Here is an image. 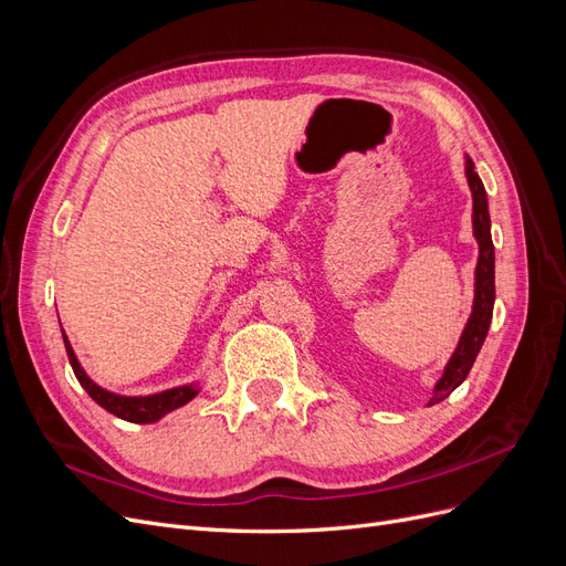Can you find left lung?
<instances>
[{
    "instance_id": "8db88e82",
    "label": "left lung",
    "mask_w": 566,
    "mask_h": 566,
    "mask_svg": "<svg viewBox=\"0 0 566 566\" xmlns=\"http://www.w3.org/2000/svg\"><path fill=\"white\" fill-rule=\"evenodd\" d=\"M465 177L472 191V231L479 245V260L474 269V302H472V314L465 323V331H462L458 347L453 356L449 358L447 368L439 382L434 385L430 403H439L449 397V394L465 382L468 373L474 364V358L482 349L491 316H493V302H495V252L491 241V217H489V200H486V188L474 172V163L470 156H465Z\"/></svg>"
}]
</instances>
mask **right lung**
<instances>
[{"label":"right lung","instance_id":"add662e5","mask_svg":"<svg viewBox=\"0 0 566 566\" xmlns=\"http://www.w3.org/2000/svg\"><path fill=\"white\" fill-rule=\"evenodd\" d=\"M61 333H63V342H65L67 361H71V366H73L77 382L84 387V391H87L101 408H106L108 413L123 418L127 422H158L163 416L169 413V410L181 408L184 403L196 399V394L200 391L196 385L172 387V389H165V391H158V394H148V397H123V394L108 391L104 387H98L90 378V375L84 373V368L80 366L77 356L71 347V339H67L63 328H61Z\"/></svg>","mask_w":566,"mask_h":566}]
</instances>
